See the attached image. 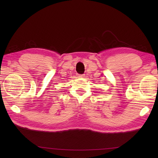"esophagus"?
Instances as JSON below:
<instances>
[{"label":"esophagus","instance_id":"esophagus-1","mask_svg":"<svg viewBox=\"0 0 158 158\" xmlns=\"http://www.w3.org/2000/svg\"><path fill=\"white\" fill-rule=\"evenodd\" d=\"M77 76L78 78H83L84 77V74H77Z\"/></svg>","mask_w":158,"mask_h":158}]
</instances>
